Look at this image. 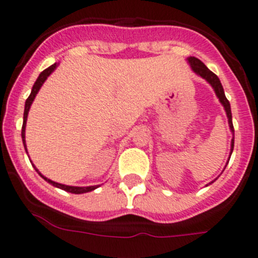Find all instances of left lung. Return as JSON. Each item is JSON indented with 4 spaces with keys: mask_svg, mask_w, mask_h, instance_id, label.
I'll return each instance as SVG.
<instances>
[{
    "mask_svg": "<svg viewBox=\"0 0 258 258\" xmlns=\"http://www.w3.org/2000/svg\"><path fill=\"white\" fill-rule=\"evenodd\" d=\"M187 61H188V63L190 65V68H192V70L195 71V73L197 74L198 76H201L202 79H205V80L207 81V83L210 84L211 86H212L213 90H215V93L217 95V98H218L219 103L223 105L224 110H226L227 118H228L229 129H231L232 134H233V138H232V140H231V152H229V157H228V162H229V158H231V154H232V152H233V147H234V129H233V124H232L231 105H229V101L227 100L226 95H224L223 86H222V84H221V81H219L218 76H217L216 74H213L212 71H211L210 69H208L207 66H206L205 63H203L202 61L200 60V58L195 57V56H189V57H187ZM228 162H227V164H228ZM227 164H226V167H227ZM216 179H217V178H216ZM215 180H212L211 183H213ZM211 183H210V184H211Z\"/></svg>",
    "mask_w": 258,
    "mask_h": 258,
    "instance_id": "8db88e82",
    "label": "left lung"
}]
</instances>
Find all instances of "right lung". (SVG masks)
Instances as JSON below:
<instances>
[{"mask_svg": "<svg viewBox=\"0 0 258 258\" xmlns=\"http://www.w3.org/2000/svg\"><path fill=\"white\" fill-rule=\"evenodd\" d=\"M58 63H53V65L48 66L47 69H45V70L42 71L41 74L39 75V78H37V80L35 81L34 86H32V90H31V94H30V96L27 98L26 103H25V111H24V124H22V130H21V137H22V143H24V147L25 149H26V140H25V129H26V121H27V115H29V111H30V108H31L32 105V101H34L35 96H36V94L39 93V90L41 89L42 84L45 83L46 79L48 78V76L51 75V74L55 71V69L57 68ZM27 152V149H26ZM35 169H36V167H34ZM36 172L39 173L40 175L43 178V179L46 180L47 183H50V184H52L53 187H57L60 188V189L62 190H66V192H70V193H74V195H83V193H88V192H91V190L96 189V188L99 187V185H90V187H74V185H66V184H61V183H56L53 182V180L48 179V178H46L45 175H42L41 173L39 172V170L36 169Z\"/></svg>", "mask_w": 258, "mask_h": 258, "instance_id": "add662e5", "label": "right lung"}]
</instances>
